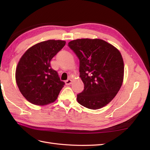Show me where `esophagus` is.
Wrapping results in <instances>:
<instances>
[{
    "mask_svg": "<svg viewBox=\"0 0 150 150\" xmlns=\"http://www.w3.org/2000/svg\"><path fill=\"white\" fill-rule=\"evenodd\" d=\"M71 82H72V81H71V79H68V80H66V81L65 83H66V85L68 86V85H69V84H71Z\"/></svg>",
    "mask_w": 150,
    "mask_h": 150,
    "instance_id": "34e87169",
    "label": "esophagus"
}]
</instances>
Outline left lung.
I'll use <instances>...</instances> for the list:
<instances>
[{"label":"left lung","instance_id":"obj_1","mask_svg":"<svg viewBox=\"0 0 150 150\" xmlns=\"http://www.w3.org/2000/svg\"><path fill=\"white\" fill-rule=\"evenodd\" d=\"M69 48L79 59L80 77L84 89L78 103L98 110L113 100L122 86L124 62L120 52L103 40L82 39L70 41Z\"/></svg>","mask_w":150,"mask_h":150}]
</instances>
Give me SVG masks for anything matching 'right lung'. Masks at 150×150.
<instances>
[{
	"label": "right lung",
	"instance_id": "right-lung-1",
	"mask_svg": "<svg viewBox=\"0 0 150 150\" xmlns=\"http://www.w3.org/2000/svg\"><path fill=\"white\" fill-rule=\"evenodd\" d=\"M65 44L60 40L44 41L31 47L22 56L15 79L21 93L30 103L44 106L58 97L65 83L52 68L50 61Z\"/></svg>",
	"mask_w": 150,
	"mask_h": 150
}]
</instances>
